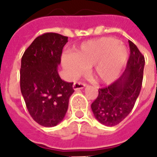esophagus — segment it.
Listing matches in <instances>:
<instances>
[{
	"instance_id": "obj_1",
	"label": "esophagus",
	"mask_w": 157,
	"mask_h": 157,
	"mask_svg": "<svg viewBox=\"0 0 157 157\" xmlns=\"http://www.w3.org/2000/svg\"><path fill=\"white\" fill-rule=\"evenodd\" d=\"M85 86H86V84L83 83V82H75L74 85H73V88L75 89V91H78V90H80V89L84 88Z\"/></svg>"
}]
</instances>
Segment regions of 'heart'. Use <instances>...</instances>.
<instances>
[{
  "mask_svg": "<svg viewBox=\"0 0 157 157\" xmlns=\"http://www.w3.org/2000/svg\"><path fill=\"white\" fill-rule=\"evenodd\" d=\"M127 58L123 44L113 37H102L82 43L74 54H64L61 61L70 77H77L91 67V75L97 82L111 83L117 78Z\"/></svg>",
  "mask_w": 157,
  "mask_h": 157,
  "instance_id": "heart-1",
  "label": "heart"
}]
</instances>
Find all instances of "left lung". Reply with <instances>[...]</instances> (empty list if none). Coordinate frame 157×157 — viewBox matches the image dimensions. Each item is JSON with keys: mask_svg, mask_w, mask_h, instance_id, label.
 <instances>
[{"mask_svg": "<svg viewBox=\"0 0 157 157\" xmlns=\"http://www.w3.org/2000/svg\"><path fill=\"white\" fill-rule=\"evenodd\" d=\"M128 42L130 57L126 69L112 84L99 89L98 96L91 104L94 116L105 126H116L128 116L142 87L144 57L135 44Z\"/></svg>", "mask_w": 157, "mask_h": 157, "instance_id": "1", "label": "left lung"}]
</instances>
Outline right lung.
Masks as SVG:
<instances>
[{
	"mask_svg": "<svg viewBox=\"0 0 157 157\" xmlns=\"http://www.w3.org/2000/svg\"><path fill=\"white\" fill-rule=\"evenodd\" d=\"M67 36L44 33L36 37L22 55L20 88L29 113L45 127L57 126L68 109L73 82L60 78L57 66Z\"/></svg>",
	"mask_w": 157,
	"mask_h": 157,
	"instance_id": "1",
	"label": "right lung"
}]
</instances>
